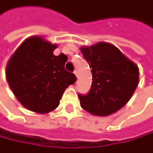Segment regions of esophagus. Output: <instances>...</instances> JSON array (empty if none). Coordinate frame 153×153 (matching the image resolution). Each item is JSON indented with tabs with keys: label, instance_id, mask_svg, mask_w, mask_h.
I'll list each match as a JSON object with an SVG mask.
<instances>
[{
	"label": "esophagus",
	"instance_id": "obj_1",
	"mask_svg": "<svg viewBox=\"0 0 153 153\" xmlns=\"http://www.w3.org/2000/svg\"><path fill=\"white\" fill-rule=\"evenodd\" d=\"M74 74H75V75H76V77L78 76V73H77V71H76V70L75 72H74Z\"/></svg>",
	"mask_w": 153,
	"mask_h": 153
}]
</instances>
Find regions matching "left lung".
<instances>
[{
	"label": "left lung",
	"mask_w": 153,
	"mask_h": 153,
	"mask_svg": "<svg viewBox=\"0 0 153 153\" xmlns=\"http://www.w3.org/2000/svg\"><path fill=\"white\" fill-rule=\"evenodd\" d=\"M80 50L93 75L90 92L78 94L81 108L98 116L116 113L128 103L138 85V66L109 42L82 46Z\"/></svg>",
	"instance_id": "obj_1"
}]
</instances>
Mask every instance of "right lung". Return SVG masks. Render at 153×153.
Here are the masks:
<instances>
[{
  "label": "right lung",
  "instance_id": "right-lung-1",
  "mask_svg": "<svg viewBox=\"0 0 153 153\" xmlns=\"http://www.w3.org/2000/svg\"><path fill=\"white\" fill-rule=\"evenodd\" d=\"M56 47L42 37H30L7 62L5 76L11 91L24 108L34 113L54 111L65 89L76 80L64 69L67 56L54 55Z\"/></svg>",
  "mask_w": 153,
  "mask_h": 153
}]
</instances>
